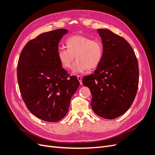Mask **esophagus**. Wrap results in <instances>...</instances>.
I'll list each match as a JSON object with an SVG mask.
<instances>
[{"label":"esophagus","mask_w":155,"mask_h":155,"mask_svg":"<svg viewBox=\"0 0 155 155\" xmlns=\"http://www.w3.org/2000/svg\"><path fill=\"white\" fill-rule=\"evenodd\" d=\"M77 78H78V81L80 82V84H82V77H81V76L78 75V76H77Z\"/></svg>","instance_id":"obj_1"}]
</instances>
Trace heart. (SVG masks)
I'll return each instance as SVG.
<instances>
[{
  "mask_svg": "<svg viewBox=\"0 0 155 155\" xmlns=\"http://www.w3.org/2000/svg\"><path fill=\"white\" fill-rule=\"evenodd\" d=\"M67 49L59 48L57 56L63 68L71 69L75 58L77 60L73 68L75 73H83L87 69L92 70L99 66L104 56V46L99 40L82 35H74L66 41Z\"/></svg>",
  "mask_w": 155,
  "mask_h": 155,
  "instance_id": "1",
  "label": "heart"
}]
</instances>
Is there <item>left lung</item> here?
<instances>
[{"mask_svg": "<svg viewBox=\"0 0 155 155\" xmlns=\"http://www.w3.org/2000/svg\"><path fill=\"white\" fill-rule=\"evenodd\" d=\"M103 58L94 73L82 79L92 95L91 106L97 115L113 119L129 109L139 84V68L133 49L127 41L108 29H99Z\"/></svg>", "mask_w": 155, "mask_h": 155, "instance_id": "8db88e82", "label": "left lung"}]
</instances>
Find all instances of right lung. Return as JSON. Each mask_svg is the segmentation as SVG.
Returning a JSON list of instances; mask_svg holds the SVG:
<instances>
[{
  "mask_svg": "<svg viewBox=\"0 0 155 155\" xmlns=\"http://www.w3.org/2000/svg\"><path fill=\"white\" fill-rule=\"evenodd\" d=\"M67 29L41 34L24 46L18 63L17 75L23 101L30 112L47 122L66 116L80 82L62 68L58 43Z\"/></svg>",
  "mask_w": 155,
  "mask_h": 155,
  "instance_id": "1",
  "label": "right lung"
}]
</instances>
